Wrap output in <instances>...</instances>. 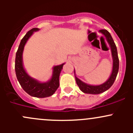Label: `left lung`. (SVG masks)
<instances>
[{"label": "left lung", "instance_id": "left-lung-1", "mask_svg": "<svg viewBox=\"0 0 133 133\" xmlns=\"http://www.w3.org/2000/svg\"><path fill=\"white\" fill-rule=\"evenodd\" d=\"M99 31L102 33L108 41V43L111 46V52H112V58H113V65H112V71L109 78L104 84L99 85H91L85 84L82 82L80 79L78 78L75 76V80H76V84L78 86L80 89V90L85 93L88 94H93V95H97V94L102 93V92L105 91L109 89L112 85L113 84L116 76H117L118 72L119 69V59L118 57V52L116 46L115 44L113 39L111 37L109 32L106 29H100Z\"/></svg>", "mask_w": 133, "mask_h": 133}]
</instances>
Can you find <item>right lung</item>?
Listing matches in <instances>:
<instances>
[{
  "instance_id": "obj_1",
  "label": "right lung",
  "mask_w": 133,
  "mask_h": 133,
  "mask_svg": "<svg viewBox=\"0 0 133 133\" xmlns=\"http://www.w3.org/2000/svg\"><path fill=\"white\" fill-rule=\"evenodd\" d=\"M39 30L38 28H33L29 30L21 40L18 50L16 53L15 69L16 76L22 89L30 96L37 98H45L51 96L59 87V76L64 64L53 68V72L51 80L48 82L41 83L32 78L24 69L22 64V52L27 41L34 31Z\"/></svg>"
}]
</instances>
